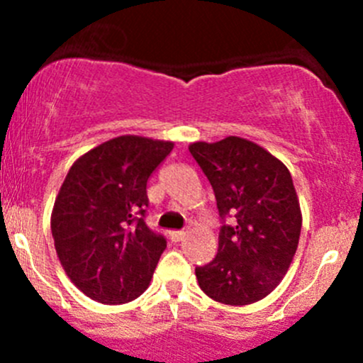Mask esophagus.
I'll return each instance as SVG.
<instances>
[{"label":"esophagus","mask_w":363,"mask_h":363,"mask_svg":"<svg viewBox=\"0 0 363 363\" xmlns=\"http://www.w3.org/2000/svg\"><path fill=\"white\" fill-rule=\"evenodd\" d=\"M186 237H188V232H184V230H181V232H170V239L174 242H179V240L186 239Z\"/></svg>","instance_id":"1"}]
</instances>
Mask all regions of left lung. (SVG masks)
<instances>
[{
	"mask_svg": "<svg viewBox=\"0 0 363 363\" xmlns=\"http://www.w3.org/2000/svg\"><path fill=\"white\" fill-rule=\"evenodd\" d=\"M188 149L214 189L219 216L233 218L221 228L216 258L195 269L200 288L226 306L258 302L279 286L298 246L302 212L290 170L247 138Z\"/></svg>",
	"mask_w": 363,
	"mask_h": 363,
	"instance_id": "1",
	"label": "left lung"
}]
</instances>
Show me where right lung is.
Instances as JSON below:
<instances>
[{
  "mask_svg": "<svg viewBox=\"0 0 363 363\" xmlns=\"http://www.w3.org/2000/svg\"><path fill=\"white\" fill-rule=\"evenodd\" d=\"M174 142L121 135L72 164L50 214L57 258L72 283L107 306L149 288L167 240L147 228V179Z\"/></svg>",
  "mask_w": 363,
  "mask_h": 363,
  "instance_id": "obj_1",
  "label": "right lung"
}]
</instances>
